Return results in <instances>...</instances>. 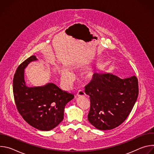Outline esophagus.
Masks as SVG:
<instances>
[{"label": "esophagus", "instance_id": "34e87169", "mask_svg": "<svg viewBox=\"0 0 154 154\" xmlns=\"http://www.w3.org/2000/svg\"><path fill=\"white\" fill-rule=\"evenodd\" d=\"M85 95L86 94H85V92L82 90H79V91L77 93V96H85Z\"/></svg>", "mask_w": 154, "mask_h": 154}]
</instances>
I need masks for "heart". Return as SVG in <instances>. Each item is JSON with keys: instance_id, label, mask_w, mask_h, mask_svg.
I'll return each instance as SVG.
<instances>
[{"instance_id": "b5f03b06", "label": "heart", "mask_w": 154, "mask_h": 154, "mask_svg": "<svg viewBox=\"0 0 154 154\" xmlns=\"http://www.w3.org/2000/svg\"><path fill=\"white\" fill-rule=\"evenodd\" d=\"M61 76H62L63 79L67 83H71L73 81L74 78L72 73L71 71H69V70L63 71L61 72ZM86 76H87V77L90 78L92 76V73L90 71L88 72Z\"/></svg>"}]
</instances>
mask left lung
I'll return each mask as SVG.
<instances>
[{
	"mask_svg": "<svg viewBox=\"0 0 154 154\" xmlns=\"http://www.w3.org/2000/svg\"><path fill=\"white\" fill-rule=\"evenodd\" d=\"M85 88L91 103L88 119L101 130L121 125L130 113L138 96V82L135 75L121 79L110 74L95 73Z\"/></svg>",
	"mask_w": 154,
	"mask_h": 154,
	"instance_id": "obj_1",
	"label": "left lung"
}]
</instances>
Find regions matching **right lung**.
Wrapping results in <instances>:
<instances>
[{
  "mask_svg": "<svg viewBox=\"0 0 154 154\" xmlns=\"http://www.w3.org/2000/svg\"><path fill=\"white\" fill-rule=\"evenodd\" d=\"M35 60L37 58L32 55L17 68L13 82L14 98L19 113L29 124L40 130L49 131L63 121L65 106L74 96L52 83L42 86H27L24 69Z\"/></svg>",
  "mask_w": 154,
  "mask_h": 154,
  "instance_id": "add662e5",
  "label": "right lung"
}]
</instances>
